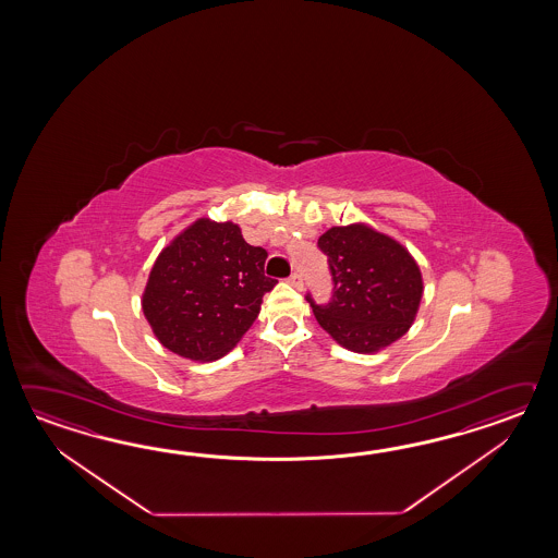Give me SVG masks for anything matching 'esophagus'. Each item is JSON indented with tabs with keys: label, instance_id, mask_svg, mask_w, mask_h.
<instances>
[{
	"label": "esophagus",
	"instance_id": "34e87169",
	"mask_svg": "<svg viewBox=\"0 0 558 558\" xmlns=\"http://www.w3.org/2000/svg\"><path fill=\"white\" fill-rule=\"evenodd\" d=\"M289 283L293 284L295 289H303V275L301 274H293L289 279H287Z\"/></svg>",
	"mask_w": 558,
	"mask_h": 558
}]
</instances>
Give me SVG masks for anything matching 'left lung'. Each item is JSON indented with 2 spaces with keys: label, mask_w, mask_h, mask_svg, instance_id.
Instances as JSON below:
<instances>
[{
  "label": "left lung",
  "mask_w": 558,
  "mask_h": 558,
  "mask_svg": "<svg viewBox=\"0 0 558 558\" xmlns=\"http://www.w3.org/2000/svg\"><path fill=\"white\" fill-rule=\"evenodd\" d=\"M327 255L331 299L307 301L337 343L373 353L409 331L423 295L415 259L395 239L367 226L332 227L317 241Z\"/></svg>",
  "instance_id": "obj_1"
}]
</instances>
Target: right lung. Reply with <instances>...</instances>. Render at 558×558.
Segmentation results:
<instances>
[{
  "mask_svg": "<svg viewBox=\"0 0 558 558\" xmlns=\"http://www.w3.org/2000/svg\"><path fill=\"white\" fill-rule=\"evenodd\" d=\"M267 251L233 223L199 219L157 257L143 293V313L159 343L191 361L229 353L257 319L274 289Z\"/></svg>",
  "mask_w": 558,
  "mask_h": 558,
  "instance_id": "right-lung-1",
  "label": "right lung"
}]
</instances>
